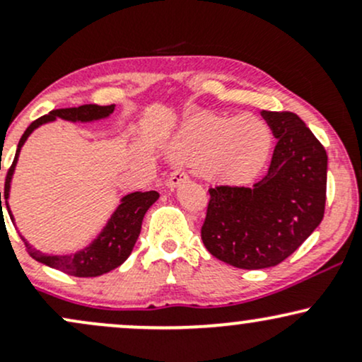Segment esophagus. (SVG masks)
Segmentation results:
<instances>
[{
  "instance_id": "esophagus-1",
  "label": "esophagus",
  "mask_w": 362,
  "mask_h": 362,
  "mask_svg": "<svg viewBox=\"0 0 362 362\" xmlns=\"http://www.w3.org/2000/svg\"><path fill=\"white\" fill-rule=\"evenodd\" d=\"M187 178H189V175H187L184 170H175V172L170 173V177L167 180V187L168 189H177L182 182L187 180Z\"/></svg>"
}]
</instances>
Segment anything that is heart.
<instances>
[{
    "label": "heart",
    "instance_id": "heart-1",
    "mask_svg": "<svg viewBox=\"0 0 362 362\" xmlns=\"http://www.w3.org/2000/svg\"><path fill=\"white\" fill-rule=\"evenodd\" d=\"M271 144V129L255 115L199 114L178 127L167 151L173 160L199 163L209 180L238 185L259 175Z\"/></svg>",
    "mask_w": 362,
    "mask_h": 362
}]
</instances>
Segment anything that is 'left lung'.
<instances>
[{"label":"left lung","mask_w":362,"mask_h":362,"mask_svg":"<svg viewBox=\"0 0 362 362\" xmlns=\"http://www.w3.org/2000/svg\"><path fill=\"white\" fill-rule=\"evenodd\" d=\"M277 139L267 175L252 187H214L201 236L238 269L281 264L317 230L327 199V151L293 112L262 110Z\"/></svg>","instance_id":"obj_1"}]
</instances>
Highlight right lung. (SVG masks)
Instances as JSON below:
<instances>
[{
  "label": "right lung",
  "instance_id": "1",
  "mask_svg": "<svg viewBox=\"0 0 362 362\" xmlns=\"http://www.w3.org/2000/svg\"><path fill=\"white\" fill-rule=\"evenodd\" d=\"M115 105H81V107H73V109H57L51 110L44 117L34 120L30 126L27 127V131L23 132V136L20 138L18 148H16L15 160L11 168L8 170L6 182H5V201L8 207V214H10L11 221L15 223L13 214H11L10 206H8V197H10V187H11V178H13L16 161H18L20 151L25 141L28 139V136L39 129L44 124L54 122L56 119L68 120V122H95V120H103L109 119L114 112ZM160 197V194L156 190H149V192H131L124 195L120 199L119 206L115 207L114 213L110 214L109 221L105 226L102 228L100 233L97 235V238H93V242L86 245L81 250L73 252V253H62V255H56V253H45L37 250L32 247L27 240H22L27 245V250L34 257L35 260H39L40 264L49 265V267L57 269V271L69 274L74 277H97L102 274H107L114 271L115 267H119L120 264L127 260V257L131 255L132 248H134L136 242H138V236L141 233V224H143V218L146 214V211L151 207ZM0 204H1V192H0ZM3 209V207H1Z\"/></svg>",
  "mask_w": 362,
  "mask_h": 362
}]
</instances>
